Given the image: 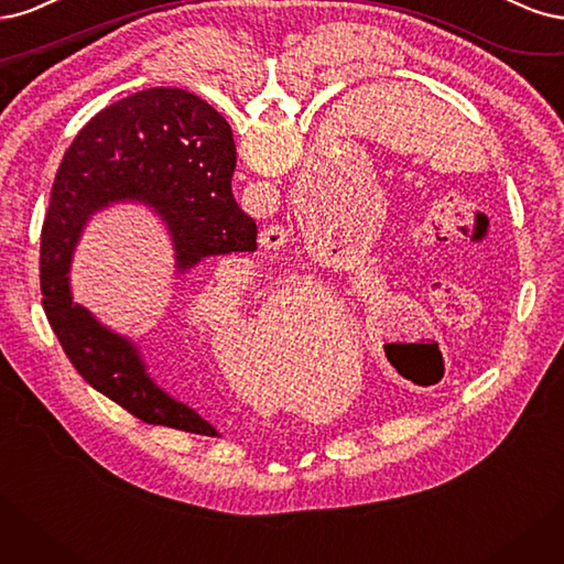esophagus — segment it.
Returning a JSON list of instances; mask_svg holds the SVG:
<instances>
[{"label": "esophagus", "instance_id": "obj_1", "mask_svg": "<svg viewBox=\"0 0 564 564\" xmlns=\"http://www.w3.org/2000/svg\"><path fill=\"white\" fill-rule=\"evenodd\" d=\"M285 236H288V231L283 229V227H267L262 234H260V243L264 246V248H279V246H283V241H285Z\"/></svg>", "mask_w": 564, "mask_h": 564}]
</instances>
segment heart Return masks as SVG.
<instances>
[{"instance_id": "1", "label": "heart", "mask_w": 564, "mask_h": 564, "mask_svg": "<svg viewBox=\"0 0 564 564\" xmlns=\"http://www.w3.org/2000/svg\"><path fill=\"white\" fill-rule=\"evenodd\" d=\"M223 300L220 283H210L202 297H198V321L210 325L217 335H225L231 339L236 347H260L262 354L276 356L283 349V341L288 339V328L295 316L308 314L312 308H321L325 302L323 290L314 283H293L281 288L279 293L269 297L264 308L260 312L258 323L250 318L234 314V316H215V304Z\"/></svg>"}]
</instances>
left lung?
<instances>
[{
    "mask_svg": "<svg viewBox=\"0 0 564 564\" xmlns=\"http://www.w3.org/2000/svg\"><path fill=\"white\" fill-rule=\"evenodd\" d=\"M387 356H389V360H391V362H393V368H395V370H398V372H401V375H405V370H403V368H401V362H398V360H395V358H393V356H391V354H387Z\"/></svg>",
    "mask_w": 564,
    "mask_h": 564,
    "instance_id": "8db88e82",
    "label": "left lung"
}]
</instances>
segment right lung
Instances as JSON below:
<instances>
[{"mask_svg":"<svg viewBox=\"0 0 564 564\" xmlns=\"http://www.w3.org/2000/svg\"><path fill=\"white\" fill-rule=\"evenodd\" d=\"M229 123L198 96L156 86L105 107L72 140L42 229V304L63 351L90 387L144 424L198 435L215 426L150 377L135 344L72 302L69 262L88 217L142 202L169 227L175 269L258 248V225L231 194Z\"/></svg>","mask_w":564,"mask_h":564,"instance_id":"1","label":"right lung"}]
</instances>
